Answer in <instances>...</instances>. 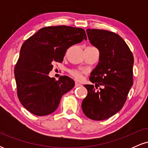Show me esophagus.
Returning <instances> with one entry per match:
<instances>
[{
    "instance_id": "obj_1",
    "label": "esophagus",
    "mask_w": 148,
    "mask_h": 148,
    "mask_svg": "<svg viewBox=\"0 0 148 148\" xmlns=\"http://www.w3.org/2000/svg\"><path fill=\"white\" fill-rule=\"evenodd\" d=\"M81 86V84H79V82H76L75 83V87L76 88V87H79V86Z\"/></svg>"
}]
</instances>
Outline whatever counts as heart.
Returning a JSON list of instances; mask_svg holds the SVG:
<instances>
[{
    "label": "heart",
    "instance_id": "b5f03b06",
    "mask_svg": "<svg viewBox=\"0 0 148 148\" xmlns=\"http://www.w3.org/2000/svg\"><path fill=\"white\" fill-rule=\"evenodd\" d=\"M72 74L76 79H81V72H78V71H72Z\"/></svg>",
    "mask_w": 148,
    "mask_h": 148
}]
</instances>
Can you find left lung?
<instances>
[{
	"mask_svg": "<svg viewBox=\"0 0 148 148\" xmlns=\"http://www.w3.org/2000/svg\"><path fill=\"white\" fill-rule=\"evenodd\" d=\"M86 33L91 45L99 50V58L90 77L95 86L84 85L88 95L81 107L88 118L99 121L116 114L125 104L133 86L134 56L118 34L99 29H87ZM99 85L103 88L97 91Z\"/></svg>",
	"mask_w": 148,
	"mask_h": 148,
	"instance_id": "left-lung-1",
	"label": "left lung"
}]
</instances>
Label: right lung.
Returning a JSON list of instances; mask_svg holds the SVG:
<instances>
[{"label":"right lung","instance_id":"obj_1","mask_svg":"<svg viewBox=\"0 0 148 148\" xmlns=\"http://www.w3.org/2000/svg\"><path fill=\"white\" fill-rule=\"evenodd\" d=\"M87 40L81 28L57 25L45 27L22 45L14 68L20 102L37 116L57 109L62 96L74 87V80L62 76L58 81L49 76L54 62H62L67 49Z\"/></svg>","mask_w":148,"mask_h":148}]
</instances>
